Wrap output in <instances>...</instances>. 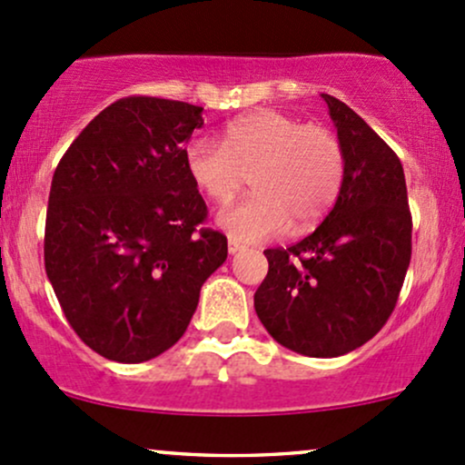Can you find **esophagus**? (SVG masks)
<instances>
[{"mask_svg":"<svg viewBox=\"0 0 465 465\" xmlns=\"http://www.w3.org/2000/svg\"><path fill=\"white\" fill-rule=\"evenodd\" d=\"M242 250H243V243H239L237 242V239H228V252H231V254H237V252H242Z\"/></svg>","mask_w":465,"mask_h":465,"instance_id":"obj_1","label":"esophagus"}]
</instances>
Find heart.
<instances>
[{"label": "heart", "instance_id": "b5f03b06", "mask_svg": "<svg viewBox=\"0 0 465 465\" xmlns=\"http://www.w3.org/2000/svg\"><path fill=\"white\" fill-rule=\"evenodd\" d=\"M186 171L215 204H228L250 177L257 193L223 208L217 223L232 239L259 242L283 232L290 222L294 231H307L325 217L341 193L345 153L327 127L259 109L228 124L222 144L193 140Z\"/></svg>", "mask_w": 465, "mask_h": 465}]
</instances>
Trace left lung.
<instances>
[{"label": "left lung", "instance_id": "left-lung-1", "mask_svg": "<svg viewBox=\"0 0 465 465\" xmlns=\"http://www.w3.org/2000/svg\"><path fill=\"white\" fill-rule=\"evenodd\" d=\"M345 153L325 222L290 248H268L254 292L259 321L279 345L312 358L362 347L393 314L411 263L413 219L395 151L338 98L322 94Z\"/></svg>", "mask_w": 465, "mask_h": 465}]
</instances>
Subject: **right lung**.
Returning a JSON list of instances; mask_svg holds the SVG:
<instances>
[{"mask_svg":"<svg viewBox=\"0 0 465 465\" xmlns=\"http://www.w3.org/2000/svg\"><path fill=\"white\" fill-rule=\"evenodd\" d=\"M202 112L120 98L76 135L52 177L45 274L76 336L107 360L135 364L173 347L228 257L186 171Z\"/></svg>","mask_w":465,"mask_h":465,"instance_id":"obj_1","label":"right lung"}]
</instances>
